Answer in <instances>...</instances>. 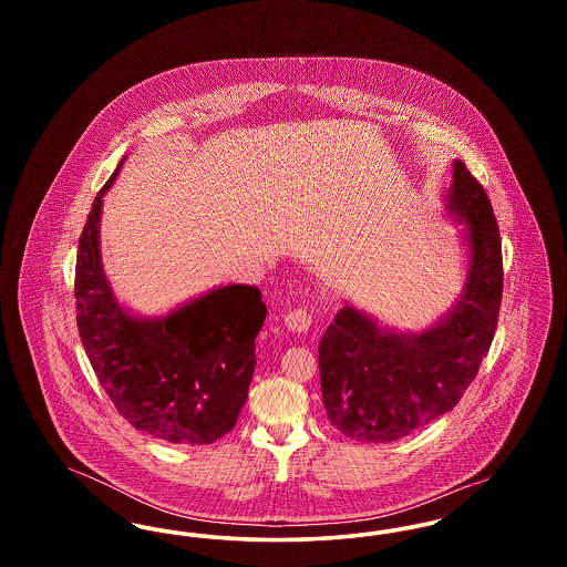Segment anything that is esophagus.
Here are the masks:
<instances>
[{
	"label": "esophagus",
	"mask_w": 567,
	"mask_h": 567,
	"mask_svg": "<svg viewBox=\"0 0 567 567\" xmlns=\"http://www.w3.org/2000/svg\"><path fill=\"white\" fill-rule=\"evenodd\" d=\"M285 324H287L291 331H297V333L308 331L310 324H312V312H310L306 306H303V308H296V310H291V312L285 317Z\"/></svg>",
	"instance_id": "1"
}]
</instances>
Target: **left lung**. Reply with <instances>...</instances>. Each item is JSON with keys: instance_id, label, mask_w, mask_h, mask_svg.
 Masks as SVG:
<instances>
[{"instance_id": "left-lung-1", "label": "left lung", "mask_w": 567, "mask_h": 567, "mask_svg": "<svg viewBox=\"0 0 567 567\" xmlns=\"http://www.w3.org/2000/svg\"><path fill=\"white\" fill-rule=\"evenodd\" d=\"M449 210L467 225L465 291L432 329L395 333L344 306L319 344L321 389L336 430L359 442H393L453 410L478 374L504 291L502 240L488 195L465 163H453Z\"/></svg>"}]
</instances>
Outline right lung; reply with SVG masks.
<instances>
[{"instance_id":"1","label":"right lung","mask_w":567,"mask_h":567,"mask_svg":"<svg viewBox=\"0 0 567 567\" xmlns=\"http://www.w3.org/2000/svg\"><path fill=\"white\" fill-rule=\"evenodd\" d=\"M118 167L93 199L79 240L74 297L82 347L110 402L135 430L169 444H210L238 421L268 308L259 289L229 285L165 319L130 317L100 261L102 197Z\"/></svg>"}]
</instances>
